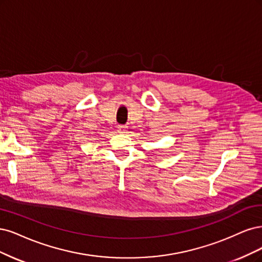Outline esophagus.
Wrapping results in <instances>:
<instances>
[{
    "instance_id": "1",
    "label": "esophagus",
    "mask_w": 262,
    "mask_h": 262,
    "mask_svg": "<svg viewBox=\"0 0 262 262\" xmlns=\"http://www.w3.org/2000/svg\"><path fill=\"white\" fill-rule=\"evenodd\" d=\"M117 129H119L120 133H125L126 130H127V126H126V125H119V126H117Z\"/></svg>"
}]
</instances>
